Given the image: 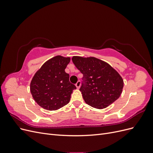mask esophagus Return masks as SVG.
I'll list each match as a JSON object with an SVG mask.
<instances>
[{
    "label": "esophagus",
    "mask_w": 153,
    "mask_h": 153,
    "mask_svg": "<svg viewBox=\"0 0 153 153\" xmlns=\"http://www.w3.org/2000/svg\"><path fill=\"white\" fill-rule=\"evenodd\" d=\"M75 85H76L77 89H79L80 87V81H78V82H76V84H75Z\"/></svg>",
    "instance_id": "34e87169"
}]
</instances>
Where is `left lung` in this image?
<instances>
[{
	"label": "left lung",
	"mask_w": 153,
	"mask_h": 153,
	"mask_svg": "<svg viewBox=\"0 0 153 153\" xmlns=\"http://www.w3.org/2000/svg\"><path fill=\"white\" fill-rule=\"evenodd\" d=\"M72 61L84 75L80 91L87 104L103 109L119 98L123 79L109 64L94 57L73 56Z\"/></svg>",
	"instance_id": "1"
}]
</instances>
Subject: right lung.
<instances>
[{"instance_id":"right-lung-1","label":"right lung","mask_w":153,"mask_h":153,"mask_svg":"<svg viewBox=\"0 0 153 153\" xmlns=\"http://www.w3.org/2000/svg\"><path fill=\"white\" fill-rule=\"evenodd\" d=\"M71 61L69 57L57 55L45 62L30 82L32 98L41 107L56 110L67 105L76 87L69 82L65 69Z\"/></svg>"}]
</instances>
